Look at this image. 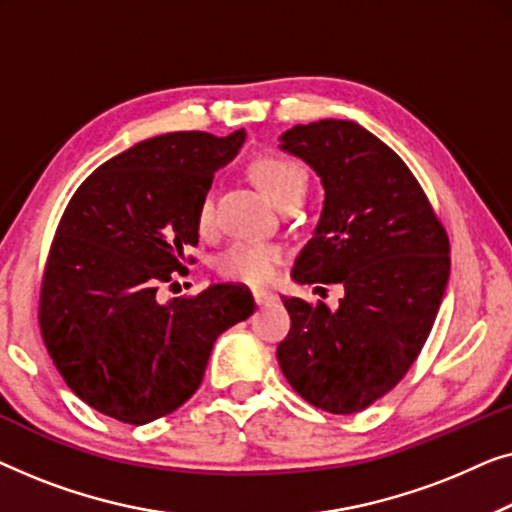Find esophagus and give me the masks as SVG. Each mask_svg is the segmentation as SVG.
Here are the masks:
<instances>
[{
	"label": "esophagus",
	"instance_id": "1",
	"mask_svg": "<svg viewBox=\"0 0 512 512\" xmlns=\"http://www.w3.org/2000/svg\"><path fill=\"white\" fill-rule=\"evenodd\" d=\"M253 297H255V304L257 306H266V304H271L273 299H276V294L269 292V290H264V287H255Z\"/></svg>",
	"mask_w": 512,
	"mask_h": 512
}]
</instances>
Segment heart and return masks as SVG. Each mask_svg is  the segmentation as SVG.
<instances>
[{
  "mask_svg": "<svg viewBox=\"0 0 512 512\" xmlns=\"http://www.w3.org/2000/svg\"><path fill=\"white\" fill-rule=\"evenodd\" d=\"M250 174L276 204L290 197H304L308 187L306 169L290 155L278 153V150H264V153L255 155L250 162ZM213 218V192H204L197 208V227L201 232H208L213 227ZM283 259L285 250L278 243L236 239L215 259V271L222 278L236 280V283L262 285L276 276Z\"/></svg>",
  "mask_w": 512,
  "mask_h": 512,
  "instance_id": "1",
  "label": "heart"
}]
</instances>
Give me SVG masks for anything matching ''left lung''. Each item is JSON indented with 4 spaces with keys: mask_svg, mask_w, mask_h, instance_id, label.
I'll list each match as a JSON object with an SVG mask.
<instances>
[{
    "mask_svg": "<svg viewBox=\"0 0 512 512\" xmlns=\"http://www.w3.org/2000/svg\"><path fill=\"white\" fill-rule=\"evenodd\" d=\"M280 141L325 185L292 276L345 294L336 311L283 297L292 327L278 362L311 406L352 415L394 390L420 355L448 285L450 239L406 162L357 122L297 125Z\"/></svg>",
    "mask_w": 512,
    "mask_h": 512,
    "instance_id": "8db88e82",
    "label": "left lung"
}]
</instances>
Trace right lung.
<instances>
[{
    "label": "right lung",
    "instance_id": "obj_1",
    "mask_svg": "<svg viewBox=\"0 0 512 512\" xmlns=\"http://www.w3.org/2000/svg\"><path fill=\"white\" fill-rule=\"evenodd\" d=\"M243 139V129L153 136L92 171L64 208L41 278V338L69 390L113 420L181 408L215 338L255 311L239 283L160 301L194 262L199 201Z\"/></svg>",
    "mask_w": 512,
    "mask_h": 512
}]
</instances>
